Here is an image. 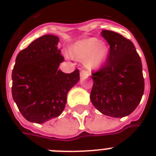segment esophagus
Listing matches in <instances>:
<instances>
[{"label": "esophagus", "instance_id": "esophagus-1", "mask_svg": "<svg viewBox=\"0 0 156 156\" xmlns=\"http://www.w3.org/2000/svg\"><path fill=\"white\" fill-rule=\"evenodd\" d=\"M90 76V73H88L87 71L86 70H81L80 72V78L81 79H86V78H87L88 77Z\"/></svg>", "mask_w": 156, "mask_h": 156}]
</instances>
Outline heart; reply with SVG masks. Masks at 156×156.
Returning a JSON list of instances; mask_svg holds the SVG:
<instances>
[{
  "label": "heart",
  "instance_id": "obj_1",
  "mask_svg": "<svg viewBox=\"0 0 156 156\" xmlns=\"http://www.w3.org/2000/svg\"><path fill=\"white\" fill-rule=\"evenodd\" d=\"M70 53L77 60L84 61L89 69H97L107 61L109 48L96 38H88L74 43L70 48Z\"/></svg>",
  "mask_w": 156,
  "mask_h": 156
}]
</instances>
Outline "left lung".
<instances>
[{
  "label": "left lung",
  "instance_id": "1",
  "mask_svg": "<svg viewBox=\"0 0 156 156\" xmlns=\"http://www.w3.org/2000/svg\"><path fill=\"white\" fill-rule=\"evenodd\" d=\"M110 48L108 60L92 73L90 100L101 113L124 117L132 113L144 92L140 56L130 40L112 30H102Z\"/></svg>",
  "mask_w": 156,
  "mask_h": 156
}]
</instances>
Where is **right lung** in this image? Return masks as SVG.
Segmentation results:
<instances>
[{"label": "right lung", "instance_id": "add662e5", "mask_svg": "<svg viewBox=\"0 0 156 156\" xmlns=\"http://www.w3.org/2000/svg\"><path fill=\"white\" fill-rule=\"evenodd\" d=\"M59 38L45 35L34 40L16 57L12 72V96L24 118L43 124L60 116L69 90L78 83L79 70L65 73L57 48Z\"/></svg>", "mask_w": 156, "mask_h": 156}]
</instances>
